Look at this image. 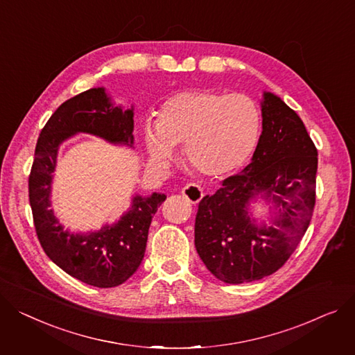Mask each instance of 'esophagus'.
I'll list each match as a JSON object with an SVG mask.
<instances>
[{
    "mask_svg": "<svg viewBox=\"0 0 355 355\" xmlns=\"http://www.w3.org/2000/svg\"><path fill=\"white\" fill-rule=\"evenodd\" d=\"M182 196L187 201H190L191 204H198L204 196L201 187L197 184H187L182 188Z\"/></svg>",
    "mask_w": 355,
    "mask_h": 355,
    "instance_id": "esophagus-1",
    "label": "esophagus"
}]
</instances>
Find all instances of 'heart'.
<instances>
[{"mask_svg": "<svg viewBox=\"0 0 355 355\" xmlns=\"http://www.w3.org/2000/svg\"><path fill=\"white\" fill-rule=\"evenodd\" d=\"M261 111L241 92L187 89L165 100L155 123L146 124V144L157 162L168 161L175 146L184 144L190 168L205 177L237 171L252 155Z\"/></svg>", "mask_w": 355, "mask_h": 355, "instance_id": "1", "label": "heart"}]
</instances>
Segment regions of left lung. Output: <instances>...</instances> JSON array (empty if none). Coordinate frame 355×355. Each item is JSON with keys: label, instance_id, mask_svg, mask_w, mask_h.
<instances>
[{"label": "left lung", "instance_id": "8db88e82", "mask_svg": "<svg viewBox=\"0 0 355 355\" xmlns=\"http://www.w3.org/2000/svg\"><path fill=\"white\" fill-rule=\"evenodd\" d=\"M317 155L295 111L264 92L263 132L252 161L198 204L196 248L212 275L227 284H243L271 275L287 263L314 212ZM258 193L280 207L268 229L248 217V202Z\"/></svg>", "mask_w": 355, "mask_h": 355}]
</instances>
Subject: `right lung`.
<instances>
[{"mask_svg":"<svg viewBox=\"0 0 355 355\" xmlns=\"http://www.w3.org/2000/svg\"><path fill=\"white\" fill-rule=\"evenodd\" d=\"M132 110L114 107L104 88H91L62 103L46 121L35 146L28 196L38 241L54 264L88 286L111 288L125 282L144 258L153 216L164 194L134 197L132 207L114 225L97 232L71 234L50 209L58 147L76 132H89L111 143L132 144Z\"/></svg>","mask_w":355,"mask_h":355,"instance_id":"1","label":"right lung"}]
</instances>
